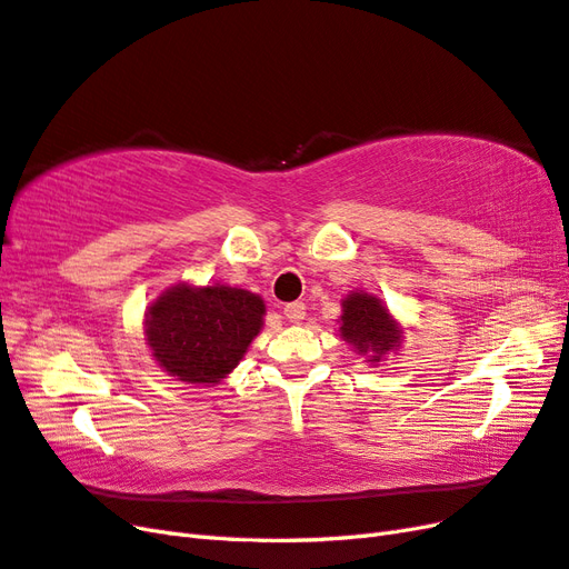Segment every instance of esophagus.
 Returning a JSON list of instances; mask_svg holds the SVG:
<instances>
[{
	"label": "esophagus",
	"instance_id": "obj_1",
	"mask_svg": "<svg viewBox=\"0 0 569 569\" xmlns=\"http://www.w3.org/2000/svg\"><path fill=\"white\" fill-rule=\"evenodd\" d=\"M284 318L289 322H301L306 318V306L301 301H291L284 306Z\"/></svg>",
	"mask_w": 569,
	"mask_h": 569
}]
</instances>
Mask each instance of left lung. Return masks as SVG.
Returning a JSON list of instances; mask_svg holds the SVG:
<instances>
[{
    "mask_svg": "<svg viewBox=\"0 0 569 569\" xmlns=\"http://www.w3.org/2000/svg\"><path fill=\"white\" fill-rule=\"evenodd\" d=\"M340 332L361 355H371V361H380L386 351L399 347V330L392 316L380 299L366 291H355L345 299Z\"/></svg>",
    "mask_w": 569,
    "mask_h": 569,
    "instance_id": "8db88e82",
    "label": "left lung"
}]
</instances>
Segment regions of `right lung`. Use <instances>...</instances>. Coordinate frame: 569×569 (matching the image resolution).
Masks as SVG:
<instances>
[{
	"mask_svg": "<svg viewBox=\"0 0 569 569\" xmlns=\"http://www.w3.org/2000/svg\"><path fill=\"white\" fill-rule=\"evenodd\" d=\"M263 313V299L247 289L179 284L148 309V345L177 380L214 386L247 355Z\"/></svg>",
	"mask_w": 569,
	"mask_h": 569,
	"instance_id": "obj_1",
	"label": "right lung"
}]
</instances>
